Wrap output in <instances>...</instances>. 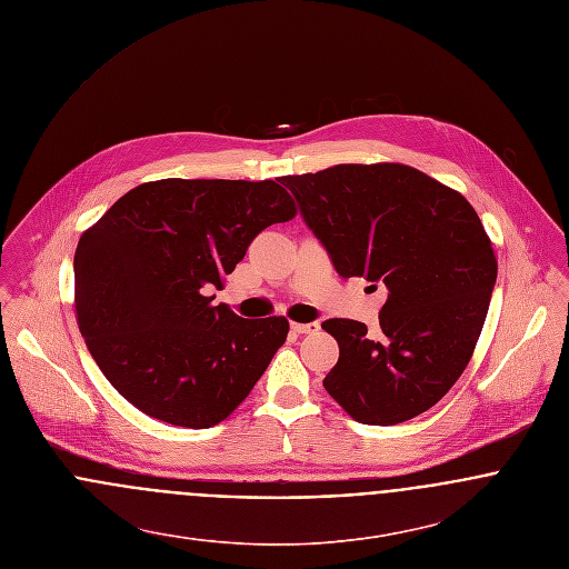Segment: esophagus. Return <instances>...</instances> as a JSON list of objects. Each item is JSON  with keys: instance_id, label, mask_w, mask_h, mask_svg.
Listing matches in <instances>:
<instances>
[{"instance_id": "34e87169", "label": "esophagus", "mask_w": 569, "mask_h": 569, "mask_svg": "<svg viewBox=\"0 0 569 569\" xmlns=\"http://www.w3.org/2000/svg\"><path fill=\"white\" fill-rule=\"evenodd\" d=\"M291 330L298 332V335H307V332H318L320 325L318 322H309V325H300V322H293Z\"/></svg>"}]
</instances>
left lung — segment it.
<instances>
[{"mask_svg":"<svg viewBox=\"0 0 569 569\" xmlns=\"http://www.w3.org/2000/svg\"><path fill=\"white\" fill-rule=\"evenodd\" d=\"M280 181L341 278L386 282L379 330L335 318L326 392L363 425L436 406L469 366L487 320L497 258L473 206L406 163H337Z\"/></svg>","mask_w":569,"mask_h":569,"instance_id":"obj_1","label":"left lung"}]
</instances>
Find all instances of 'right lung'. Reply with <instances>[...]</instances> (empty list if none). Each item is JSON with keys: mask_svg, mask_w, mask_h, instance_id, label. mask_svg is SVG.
<instances>
[{"mask_svg": "<svg viewBox=\"0 0 569 569\" xmlns=\"http://www.w3.org/2000/svg\"><path fill=\"white\" fill-rule=\"evenodd\" d=\"M298 214L278 179H158L122 194L74 253V309L107 381L133 407L208 429L243 403L289 320H243L212 289L258 232Z\"/></svg>", "mask_w": 569, "mask_h": 569, "instance_id": "add662e5", "label": "right lung"}]
</instances>
